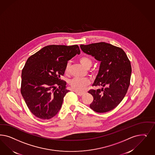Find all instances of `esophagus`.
I'll return each mask as SVG.
<instances>
[{"mask_svg": "<svg viewBox=\"0 0 155 155\" xmlns=\"http://www.w3.org/2000/svg\"><path fill=\"white\" fill-rule=\"evenodd\" d=\"M75 93L77 94L78 95H79V96H82V95H83V92H78V91H75Z\"/></svg>", "mask_w": 155, "mask_h": 155, "instance_id": "esophagus-1", "label": "esophagus"}]
</instances>
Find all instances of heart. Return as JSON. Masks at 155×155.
I'll return each instance as SVG.
<instances>
[{
  "instance_id": "1",
  "label": "heart",
  "mask_w": 155,
  "mask_h": 155,
  "mask_svg": "<svg viewBox=\"0 0 155 155\" xmlns=\"http://www.w3.org/2000/svg\"><path fill=\"white\" fill-rule=\"evenodd\" d=\"M80 63L86 68L91 67L92 65V61L89 58L86 56L81 57L79 59ZM69 68V64H67L65 68V71L68 72ZM90 80L87 78H75L70 81V84L72 88L76 91H82L85 86L90 84Z\"/></svg>"
}]
</instances>
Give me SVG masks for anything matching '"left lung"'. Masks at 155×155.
Returning a JSON list of instances; mask_svg holds the SVG:
<instances>
[{
	"instance_id": "left-lung-1",
	"label": "left lung",
	"mask_w": 155,
	"mask_h": 155,
	"mask_svg": "<svg viewBox=\"0 0 155 155\" xmlns=\"http://www.w3.org/2000/svg\"><path fill=\"white\" fill-rule=\"evenodd\" d=\"M80 47L83 52L100 61L92 86L103 87L88 91L94 97L90 108L98 113L114 109L123 99L130 86L132 68L125 52L105 42L81 45ZM105 85L108 87L104 89Z\"/></svg>"
}]
</instances>
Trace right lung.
<instances>
[{
  "instance_id": "add662e5",
  "label": "right lung",
  "mask_w": 155,
  "mask_h": 155,
  "mask_svg": "<svg viewBox=\"0 0 155 155\" xmlns=\"http://www.w3.org/2000/svg\"><path fill=\"white\" fill-rule=\"evenodd\" d=\"M80 53L78 45H50L27 59L21 72V94L36 117L48 120L60 110L69 92L60 76L64 75L68 61Z\"/></svg>"
}]
</instances>
